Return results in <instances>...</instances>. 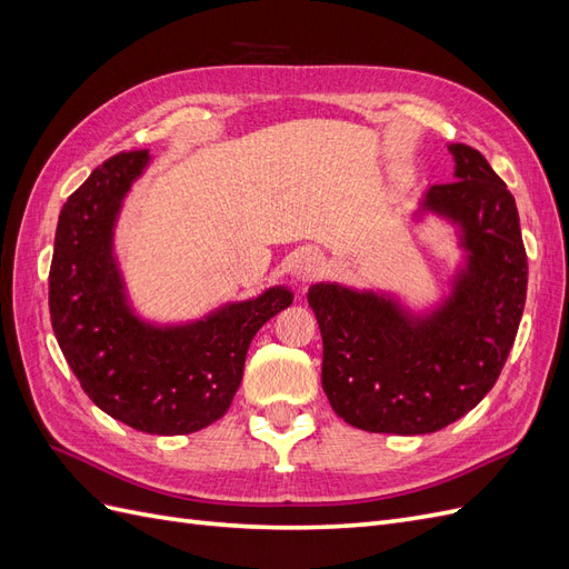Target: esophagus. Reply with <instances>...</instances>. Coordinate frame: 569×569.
Returning a JSON list of instances; mask_svg holds the SVG:
<instances>
[{"label":"esophagus","mask_w":569,"mask_h":569,"mask_svg":"<svg viewBox=\"0 0 569 569\" xmlns=\"http://www.w3.org/2000/svg\"><path fill=\"white\" fill-rule=\"evenodd\" d=\"M325 270V256L318 249H301L291 261V278L297 282H311Z\"/></svg>","instance_id":"obj_1"}]
</instances>
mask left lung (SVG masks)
Returning a JSON list of instances; mask_svg holds the SVG:
<instances>
[{
    "label": "left lung",
    "mask_w": 569,
    "mask_h": 569,
    "mask_svg": "<svg viewBox=\"0 0 569 569\" xmlns=\"http://www.w3.org/2000/svg\"><path fill=\"white\" fill-rule=\"evenodd\" d=\"M449 151L456 180L429 187L412 213L456 228L462 261L449 295L418 313L389 291L308 289L327 401L366 432L416 437L460 420L496 385L518 335L527 297L518 206L477 149Z\"/></svg>",
    "instance_id": "left-lung-1"
}]
</instances>
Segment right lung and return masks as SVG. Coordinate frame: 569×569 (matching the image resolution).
I'll return each instance as SVG.
<instances>
[{
	"label": "right lung",
	"mask_w": 569,
	"mask_h": 569,
	"mask_svg": "<svg viewBox=\"0 0 569 569\" xmlns=\"http://www.w3.org/2000/svg\"><path fill=\"white\" fill-rule=\"evenodd\" d=\"M149 163V151L118 153L68 197L49 270V313L66 363L97 408L137 432L178 437L226 416L253 335L295 295L278 284L187 322L137 313L116 256V226Z\"/></svg>",
	"instance_id": "right-lung-1"
}]
</instances>
